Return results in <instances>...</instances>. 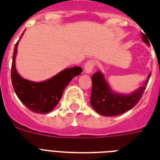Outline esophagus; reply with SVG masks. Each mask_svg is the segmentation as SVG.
Segmentation results:
<instances>
[{
  "label": "esophagus",
  "mask_w": 160,
  "mask_h": 160,
  "mask_svg": "<svg viewBox=\"0 0 160 160\" xmlns=\"http://www.w3.org/2000/svg\"><path fill=\"white\" fill-rule=\"evenodd\" d=\"M94 66H95V62H94L93 60L87 61L86 64H85V72L87 73H91L92 69H93Z\"/></svg>",
  "instance_id": "34e87169"
}]
</instances>
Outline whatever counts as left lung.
Returning <instances> with one entry per match:
<instances>
[{
  "mask_svg": "<svg viewBox=\"0 0 160 160\" xmlns=\"http://www.w3.org/2000/svg\"><path fill=\"white\" fill-rule=\"evenodd\" d=\"M142 40L149 44L144 34H142ZM151 76L149 73L148 79L143 86L130 94L117 93L111 90L104 76L100 71L92 74V94H91V105L94 111L104 117H115L129 111L134 107L144 93L148 85V80Z\"/></svg>",
  "mask_w": 160,
  "mask_h": 160,
  "instance_id": "left-lung-1",
  "label": "left lung"
}]
</instances>
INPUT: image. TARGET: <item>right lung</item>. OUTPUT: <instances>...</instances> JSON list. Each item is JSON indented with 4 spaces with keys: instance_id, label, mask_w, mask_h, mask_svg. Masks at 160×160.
<instances>
[{
    "instance_id": "right-lung-1",
    "label": "right lung",
    "mask_w": 160,
    "mask_h": 160,
    "mask_svg": "<svg viewBox=\"0 0 160 160\" xmlns=\"http://www.w3.org/2000/svg\"><path fill=\"white\" fill-rule=\"evenodd\" d=\"M18 42L15 44L13 50L11 68V79L14 92L19 100L30 111L38 114L49 113L56 108L62 96L64 89L73 77L80 75L82 68L80 67L66 68L42 82L26 80L19 75L15 68Z\"/></svg>"
}]
</instances>
